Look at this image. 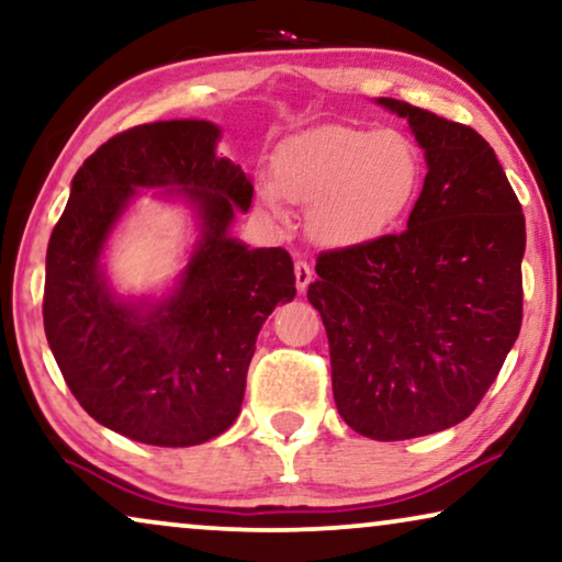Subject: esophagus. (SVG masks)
I'll use <instances>...</instances> for the list:
<instances>
[{
	"label": "esophagus",
	"instance_id": "obj_1",
	"mask_svg": "<svg viewBox=\"0 0 562 562\" xmlns=\"http://www.w3.org/2000/svg\"><path fill=\"white\" fill-rule=\"evenodd\" d=\"M294 276H296V289H299V294H304L306 286H310V283H312V276H314L312 266L306 263V260H296V263H294Z\"/></svg>",
	"mask_w": 562,
	"mask_h": 562
}]
</instances>
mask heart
<instances>
[{"mask_svg":"<svg viewBox=\"0 0 562 562\" xmlns=\"http://www.w3.org/2000/svg\"><path fill=\"white\" fill-rule=\"evenodd\" d=\"M422 158L396 130L325 127L296 137L276 156V188L310 204V229L322 243L373 240L396 225L417 196ZM279 212V192L263 187Z\"/></svg>","mask_w":562,"mask_h":562,"instance_id":"b5f03b06","label":"heart"}]
</instances>
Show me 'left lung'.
Listing matches in <instances>:
<instances>
[{
	"label": "left lung",
	"mask_w": 562,
	"mask_h": 562,
	"mask_svg": "<svg viewBox=\"0 0 562 562\" xmlns=\"http://www.w3.org/2000/svg\"><path fill=\"white\" fill-rule=\"evenodd\" d=\"M409 122L427 176L404 233L322 250L310 302L327 329L340 417L371 440L463 422L521 327L525 214L473 127L379 97Z\"/></svg>",
	"instance_id": "obj_1"
}]
</instances>
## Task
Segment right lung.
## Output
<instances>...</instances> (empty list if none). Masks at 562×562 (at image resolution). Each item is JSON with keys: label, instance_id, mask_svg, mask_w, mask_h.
I'll use <instances>...</instances> for the list:
<instances>
[{"label": "right lung", "instance_id": "add662e5", "mask_svg": "<svg viewBox=\"0 0 562 562\" xmlns=\"http://www.w3.org/2000/svg\"><path fill=\"white\" fill-rule=\"evenodd\" d=\"M204 120L137 125L83 160L45 256L43 325L53 358L89 417L130 440L189 448L240 414L260 327L296 294L283 248L227 235L252 183L214 153ZM137 186H176L200 206L203 237L171 300L137 311L103 283L98 256Z\"/></svg>", "mask_w": 562, "mask_h": 562}]
</instances>
